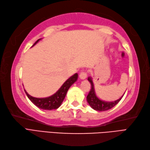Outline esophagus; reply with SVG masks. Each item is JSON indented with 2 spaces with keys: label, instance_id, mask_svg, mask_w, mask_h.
<instances>
[{
  "label": "esophagus",
  "instance_id": "34e87169",
  "mask_svg": "<svg viewBox=\"0 0 150 150\" xmlns=\"http://www.w3.org/2000/svg\"><path fill=\"white\" fill-rule=\"evenodd\" d=\"M87 74L86 72H81L79 76L81 79H84L87 78Z\"/></svg>",
  "mask_w": 150,
  "mask_h": 150
}]
</instances>
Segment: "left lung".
Instances as JSON below:
<instances>
[{"label":"left lung","mask_w":150,"mask_h":150,"mask_svg":"<svg viewBox=\"0 0 150 150\" xmlns=\"http://www.w3.org/2000/svg\"><path fill=\"white\" fill-rule=\"evenodd\" d=\"M88 81L90 82L91 85V88L90 92L88 93V95L87 96V100L88 104L93 109L96 110V111H105L107 110L111 109L113 108L117 103L120 102V100L122 98L123 96H122L120 98L117 100L114 101V102H105L102 100L99 99L97 97L96 94L95 93V91H94V83L93 82V79L91 78H88Z\"/></svg>","instance_id":"obj_1"}]
</instances>
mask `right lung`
Instances as JSON below:
<instances>
[{
  "instance_id": "right-lung-1",
  "label": "right lung",
  "mask_w": 150,
  "mask_h": 150,
  "mask_svg": "<svg viewBox=\"0 0 150 150\" xmlns=\"http://www.w3.org/2000/svg\"><path fill=\"white\" fill-rule=\"evenodd\" d=\"M41 39H38V40L32 45V47H33L35 44L38 43L39 41L41 40ZM78 77V75L77 73H76V74H74L73 76H72L71 77H70L67 79L56 93L49 97L39 98H35L30 96V94H28V93L26 92L25 89H24V92L26 94V95L30 99V100L31 101L33 104L38 107V108L45 110L56 109L62 105L64 98H65V96L67 91L69 90V88L74 83V82L77 81Z\"/></svg>"
}]
</instances>
